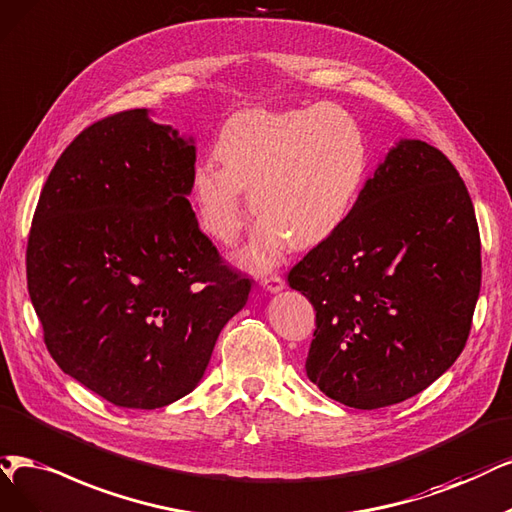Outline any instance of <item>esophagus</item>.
Segmentation results:
<instances>
[{
	"label": "esophagus",
	"mask_w": 512,
	"mask_h": 512,
	"mask_svg": "<svg viewBox=\"0 0 512 512\" xmlns=\"http://www.w3.org/2000/svg\"><path fill=\"white\" fill-rule=\"evenodd\" d=\"M261 287L270 293H278L285 289V280H282L280 274H266L261 278Z\"/></svg>",
	"instance_id": "34e87169"
}]
</instances>
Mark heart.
Segmentation results:
<instances>
[{
    "mask_svg": "<svg viewBox=\"0 0 512 512\" xmlns=\"http://www.w3.org/2000/svg\"><path fill=\"white\" fill-rule=\"evenodd\" d=\"M215 164L194 173V202L202 230L232 244L246 223L249 192L261 219L240 261L276 263L291 240L306 249L329 238L354 211L369 168L361 126L337 105L287 111L246 109L227 120L215 143Z\"/></svg>",
    "mask_w": 512,
    "mask_h": 512,
    "instance_id": "heart-1",
    "label": "heart"
}]
</instances>
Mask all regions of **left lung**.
Listing matches in <instances>:
<instances>
[{
  "mask_svg": "<svg viewBox=\"0 0 512 512\" xmlns=\"http://www.w3.org/2000/svg\"><path fill=\"white\" fill-rule=\"evenodd\" d=\"M316 310L310 382L354 409L411 399L460 356L481 291V238L445 154L401 139L350 217L289 272Z\"/></svg>",
  "mask_w": 512,
  "mask_h": 512,
  "instance_id": "8db88e82",
  "label": "left lung"
}]
</instances>
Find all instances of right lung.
Instances as JSON below:
<instances>
[{
  "mask_svg": "<svg viewBox=\"0 0 512 512\" xmlns=\"http://www.w3.org/2000/svg\"><path fill=\"white\" fill-rule=\"evenodd\" d=\"M147 109L94 122L50 170L27 287L50 356L105 401L158 409L192 392L251 293L198 227L196 145Z\"/></svg>",
  "mask_w": 512,
  "mask_h": 512,
  "instance_id": "add662e5",
  "label": "right lung"
}]
</instances>
